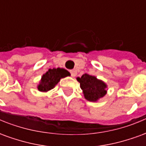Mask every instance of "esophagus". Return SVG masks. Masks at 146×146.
<instances>
[{
  "label": "esophagus",
  "instance_id": "1",
  "mask_svg": "<svg viewBox=\"0 0 146 146\" xmlns=\"http://www.w3.org/2000/svg\"><path fill=\"white\" fill-rule=\"evenodd\" d=\"M70 73H71V76H73V77H74V76H76V74H77V73H76V71L75 70H70Z\"/></svg>",
  "mask_w": 146,
  "mask_h": 146
}]
</instances>
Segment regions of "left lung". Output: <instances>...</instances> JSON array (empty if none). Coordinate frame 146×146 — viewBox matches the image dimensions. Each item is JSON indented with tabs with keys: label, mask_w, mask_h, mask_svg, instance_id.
I'll use <instances>...</instances> for the list:
<instances>
[{
	"label": "left lung",
	"mask_w": 146,
	"mask_h": 146,
	"mask_svg": "<svg viewBox=\"0 0 146 146\" xmlns=\"http://www.w3.org/2000/svg\"><path fill=\"white\" fill-rule=\"evenodd\" d=\"M76 80L80 83L84 96L88 101L97 102L107 93L106 84L96 76L85 73L81 77H77Z\"/></svg>",
	"instance_id": "1"
}]
</instances>
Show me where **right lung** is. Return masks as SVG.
Listing matches in <instances>:
<instances>
[{"instance_id":"obj_1","label":"right lung","mask_w":146,"mask_h":146,"mask_svg":"<svg viewBox=\"0 0 146 146\" xmlns=\"http://www.w3.org/2000/svg\"><path fill=\"white\" fill-rule=\"evenodd\" d=\"M70 76V72L62 68H53L49 69L44 74H43L40 83L37 85L38 91L41 92H47L54 88V86L59 82L62 78Z\"/></svg>"}]
</instances>
